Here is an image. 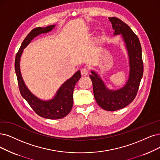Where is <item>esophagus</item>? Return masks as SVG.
<instances>
[{
	"mask_svg": "<svg viewBox=\"0 0 160 160\" xmlns=\"http://www.w3.org/2000/svg\"><path fill=\"white\" fill-rule=\"evenodd\" d=\"M81 73L82 75H87L88 73V69L87 68H83L81 69Z\"/></svg>",
	"mask_w": 160,
	"mask_h": 160,
	"instance_id": "obj_1",
	"label": "esophagus"
}]
</instances>
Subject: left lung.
Returning a JSON list of instances; mask_svg holds the SVG:
<instances>
[{"label":"left lung","instance_id":"1","mask_svg":"<svg viewBox=\"0 0 160 160\" xmlns=\"http://www.w3.org/2000/svg\"><path fill=\"white\" fill-rule=\"evenodd\" d=\"M108 19L115 30L114 35L122 34L125 42L129 57V78L122 88L111 91L106 88L95 72L92 71V75L89 76L92 82L94 96L97 104L105 110L116 111L129 105L135 98L143 75L144 66L142 48L137 35L120 19L116 17Z\"/></svg>","mask_w":160,"mask_h":160}]
</instances>
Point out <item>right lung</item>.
<instances>
[{
  "label": "right lung",
  "mask_w": 160,
  "mask_h": 160,
  "mask_svg": "<svg viewBox=\"0 0 160 160\" xmlns=\"http://www.w3.org/2000/svg\"><path fill=\"white\" fill-rule=\"evenodd\" d=\"M54 27V25L42 28H37L31 30L25 38L21 47L16 54L15 58V72L17 76L18 84L23 98L26 100L33 111L41 117L50 119H61L66 116L72 110L73 104V92L75 84L81 78V72H76L71 78L63 83L57 92L55 97L49 101H42L37 98L28 90L25 85L20 69V59L23 50L34 37L41 33H47Z\"/></svg>",
  "instance_id": "1"
}]
</instances>
